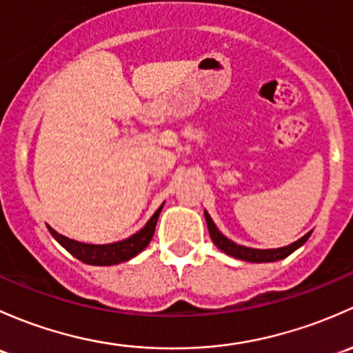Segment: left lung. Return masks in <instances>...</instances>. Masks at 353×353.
I'll list each match as a JSON object with an SVG mask.
<instances>
[{"label": "left lung", "mask_w": 353, "mask_h": 353, "mask_svg": "<svg viewBox=\"0 0 353 353\" xmlns=\"http://www.w3.org/2000/svg\"><path fill=\"white\" fill-rule=\"evenodd\" d=\"M203 216H205L207 228H209V234H210V238H212V243L221 250V252H224L226 255H230V256L239 258V260L253 261V263L277 261V260H282V258L289 256L290 253L296 252L299 246H303L304 243L307 241V238H310L311 232H312V231H310L307 234H304L303 238L297 239V241H294L292 245H289V246H282V248H274V250H256V248H248V246L236 245L234 241L228 239L223 232L217 230V226L214 224V221L210 219V216L207 214V210H203Z\"/></svg>", "instance_id": "left-lung-1"}]
</instances>
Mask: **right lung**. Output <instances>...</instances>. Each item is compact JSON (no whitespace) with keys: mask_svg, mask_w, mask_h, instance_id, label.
I'll return each mask as SVG.
<instances>
[{"mask_svg":"<svg viewBox=\"0 0 353 353\" xmlns=\"http://www.w3.org/2000/svg\"><path fill=\"white\" fill-rule=\"evenodd\" d=\"M161 209L163 205L152 214V217L148 221L146 226H144L143 230L137 231L136 234H132L130 238L122 239V241L117 243H110V245H88V243H79L59 234V232L54 231L50 226H47V230H49L50 234L54 236V239H56L63 248H66L72 256L81 260L83 263L100 265V267H105V265H117L134 258L137 253H141L148 245H150Z\"/></svg>","mask_w":353,"mask_h":353,"instance_id":"1","label":"right lung"}]
</instances>
